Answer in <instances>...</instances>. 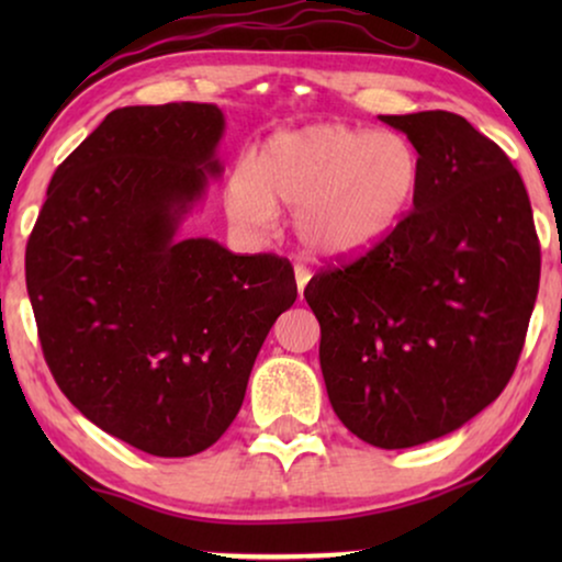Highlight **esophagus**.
<instances>
[{
  "label": "esophagus",
  "instance_id": "1",
  "mask_svg": "<svg viewBox=\"0 0 562 562\" xmlns=\"http://www.w3.org/2000/svg\"><path fill=\"white\" fill-rule=\"evenodd\" d=\"M294 279H296V289H299V294H304V289H306V283H310V279H312V271L306 266H294Z\"/></svg>",
  "mask_w": 562,
  "mask_h": 562
}]
</instances>
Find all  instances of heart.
<instances>
[{"label": "heart", "instance_id": "1", "mask_svg": "<svg viewBox=\"0 0 562 562\" xmlns=\"http://www.w3.org/2000/svg\"><path fill=\"white\" fill-rule=\"evenodd\" d=\"M422 160L409 137L317 122L281 130L229 176L227 214L268 229L276 206L296 210V233L317 256H352L398 225L419 189Z\"/></svg>", "mask_w": 562, "mask_h": 562}]
</instances>
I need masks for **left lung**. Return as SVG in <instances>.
<instances>
[{
    "instance_id": "1",
    "label": "left lung",
    "mask_w": 562,
    "mask_h": 562,
    "mask_svg": "<svg viewBox=\"0 0 562 562\" xmlns=\"http://www.w3.org/2000/svg\"><path fill=\"white\" fill-rule=\"evenodd\" d=\"M422 160L414 210L363 256L325 268L319 319L329 404L360 440L402 450L463 427L509 383L540 289L525 181L460 114H381Z\"/></svg>"
}]
</instances>
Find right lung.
Instances as JSON below:
<instances>
[{
  "instance_id": "1",
  "label": "right lung",
  "mask_w": 562,
  "mask_h": 562,
  "mask_svg": "<svg viewBox=\"0 0 562 562\" xmlns=\"http://www.w3.org/2000/svg\"><path fill=\"white\" fill-rule=\"evenodd\" d=\"M225 130L220 106H122L53 173L25 252L37 337L58 389L104 432L158 458L196 456L240 412L294 268L176 240Z\"/></svg>"
}]
</instances>
